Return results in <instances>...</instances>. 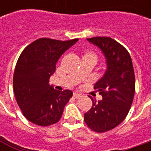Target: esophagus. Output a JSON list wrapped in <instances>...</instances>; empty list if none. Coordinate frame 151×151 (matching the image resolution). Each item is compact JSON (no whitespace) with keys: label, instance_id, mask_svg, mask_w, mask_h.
<instances>
[{"label":"esophagus","instance_id":"34e87169","mask_svg":"<svg viewBox=\"0 0 151 151\" xmlns=\"http://www.w3.org/2000/svg\"><path fill=\"white\" fill-rule=\"evenodd\" d=\"M73 96H74L75 98H80V97L81 96V94H80V93H78V92H74Z\"/></svg>","mask_w":151,"mask_h":151}]
</instances>
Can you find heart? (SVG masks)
Listing matches in <instances>:
<instances>
[{
  "label": "heart",
  "mask_w": 151,
  "mask_h": 151,
  "mask_svg": "<svg viewBox=\"0 0 151 151\" xmlns=\"http://www.w3.org/2000/svg\"><path fill=\"white\" fill-rule=\"evenodd\" d=\"M84 56H87V57H91V58H93L96 61V60H97V57H96V55L94 54V53H91V52H87L86 55H84Z\"/></svg>",
  "instance_id": "obj_1"
}]
</instances>
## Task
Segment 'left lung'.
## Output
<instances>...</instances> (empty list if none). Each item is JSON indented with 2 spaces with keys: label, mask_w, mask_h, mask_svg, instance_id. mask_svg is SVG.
<instances>
[{
  "label": "left lung",
  "mask_w": 151,
  "mask_h": 151,
  "mask_svg": "<svg viewBox=\"0 0 151 151\" xmlns=\"http://www.w3.org/2000/svg\"><path fill=\"white\" fill-rule=\"evenodd\" d=\"M87 40L101 50L107 70L94 86L102 99L96 101L89 96L92 107L84 114V120L91 129L102 133L120 124L129 113L134 96L135 77L130 55L123 45L108 37Z\"/></svg>",
  "instance_id": "left-lung-1"
}]
</instances>
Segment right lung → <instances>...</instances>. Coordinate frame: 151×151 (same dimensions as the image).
<instances>
[{
  "mask_svg": "<svg viewBox=\"0 0 151 151\" xmlns=\"http://www.w3.org/2000/svg\"><path fill=\"white\" fill-rule=\"evenodd\" d=\"M78 41L42 38L27 46L18 58L13 75V91L18 106L28 121L50 126L61 119L72 91H57L50 85L56 63Z\"/></svg>",
  "mask_w": 151,
  "mask_h": 151,
  "instance_id": "right-lung-1",
  "label": "right lung"
}]
</instances>
